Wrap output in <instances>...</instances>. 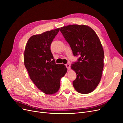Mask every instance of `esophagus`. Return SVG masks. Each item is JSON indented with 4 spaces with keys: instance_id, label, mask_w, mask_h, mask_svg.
Here are the masks:
<instances>
[{
    "instance_id": "obj_1",
    "label": "esophagus",
    "mask_w": 123,
    "mask_h": 123,
    "mask_svg": "<svg viewBox=\"0 0 123 123\" xmlns=\"http://www.w3.org/2000/svg\"><path fill=\"white\" fill-rule=\"evenodd\" d=\"M66 66L67 68L68 69H69L70 68V64H66Z\"/></svg>"
}]
</instances>
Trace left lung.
Listing matches in <instances>:
<instances>
[{"mask_svg":"<svg viewBox=\"0 0 123 123\" xmlns=\"http://www.w3.org/2000/svg\"><path fill=\"white\" fill-rule=\"evenodd\" d=\"M74 56L80 55L78 62L71 65L76 74L73 85L81 94L90 93L99 84L104 68V52L95 31L84 25H71L61 28Z\"/></svg>","mask_w":123,"mask_h":123,"instance_id":"8db88e82","label":"left lung"}]
</instances>
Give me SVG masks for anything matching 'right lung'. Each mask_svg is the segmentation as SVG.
I'll return each instance as SVG.
<instances>
[{"instance_id":"add662e5","label":"right lung","mask_w":123,"mask_h":123,"mask_svg":"<svg viewBox=\"0 0 123 123\" xmlns=\"http://www.w3.org/2000/svg\"><path fill=\"white\" fill-rule=\"evenodd\" d=\"M59 28L32 36L26 43L24 64L31 80L46 94L56 93L60 80L67 72L64 64H56L50 46Z\"/></svg>"}]
</instances>
